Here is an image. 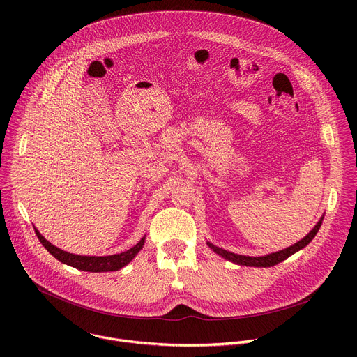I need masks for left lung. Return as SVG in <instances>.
<instances>
[{"label":"left lung","mask_w":357,"mask_h":357,"mask_svg":"<svg viewBox=\"0 0 357 357\" xmlns=\"http://www.w3.org/2000/svg\"><path fill=\"white\" fill-rule=\"evenodd\" d=\"M322 225V219L318 222V225L305 236L302 240H299L298 243H295L294 245L285 248V250H281V251H277V252H273V254H268V256H263V257H248V256H240V254H234V252H230L227 250H223V248H219L211 243L209 247L218 252L219 256H222L223 259L229 260V261H233L236 264H240V266H248V267H273L281 261H284L285 259H288L289 256H292L294 252H296L298 250L303 248L307 244H310V241L317 236L319 227Z\"/></svg>","instance_id":"8db88e82"}]
</instances>
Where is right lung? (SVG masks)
I'll return each mask as SVG.
<instances>
[{"mask_svg":"<svg viewBox=\"0 0 357 357\" xmlns=\"http://www.w3.org/2000/svg\"><path fill=\"white\" fill-rule=\"evenodd\" d=\"M35 233L39 238V241L42 243V245L52 254V256L59 260L63 264H68L70 267H75L77 270L82 271H90V273H106V271H117L120 268H123L124 266H127L135 256L138 254V251L142 248L144 245V240L145 237H142L134 247H131L130 250L120 252V254H114V256H105V257H89V256H76V254H70L68 251H63L58 247H55L54 244H50L47 240H45L42 237V234L35 229Z\"/></svg>","mask_w":357,"mask_h":357,"instance_id":"add662e5","label":"right lung"}]
</instances>
